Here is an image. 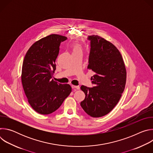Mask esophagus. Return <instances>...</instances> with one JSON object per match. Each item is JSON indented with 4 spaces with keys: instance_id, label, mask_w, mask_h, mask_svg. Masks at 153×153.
<instances>
[{
    "instance_id": "1",
    "label": "esophagus",
    "mask_w": 153,
    "mask_h": 153,
    "mask_svg": "<svg viewBox=\"0 0 153 153\" xmlns=\"http://www.w3.org/2000/svg\"><path fill=\"white\" fill-rule=\"evenodd\" d=\"M72 88L74 91H76L77 90H79L80 89V86H75V85H72L71 86Z\"/></svg>"
}]
</instances>
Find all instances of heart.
I'll return each mask as SVG.
<instances>
[{"mask_svg":"<svg viewBox=\"0 0 153 153\" xmlns=\"http://www.w3.org/2000/svg\"><path fill=\"white\" fill-rule=\"evenodd\" d=\"M72 51L73 54L82 52V47L80 45L78 44V43H76V44L73 45L72 47Z\"/></svg>","mask_w":153,"mask_h":153,"instance_id":"obj_1","label":"heart"}]
</instances>
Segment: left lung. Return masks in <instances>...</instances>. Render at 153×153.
I'll return each instance as SVG.
<instances>
[{"mask_svg": "<svg viewBox=\"0 0 153 153\" xmlns=\"http://www.w3.org/2000/svg\"><path fill=\"white\" fill-rule=\"evenodd\" d=\"M90 51L88 70L95 73L91 80L93 88L82 85L85 94L80 102L83 110L93 117H100L110 113L123 93L126 72L122 55L111 42L97 35L90 36Z\"/></svg>", "mask_w": 153, "mask_h": 153, "instance_id": "8db88e82", "label": "left lung"}]
</instances>
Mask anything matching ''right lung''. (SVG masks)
I'll return each mask as SVG.
<instances>
[{
  "mask_svg": "<svg viewBox=\"0 0 153 153\" xmlns=\"http://www.w3.org/2000/svg\"><path fill=\"white\" fill-rule=\"evenodd\" d=\"M67 37L51 34L36 42L25 56L21 79L28 102L41 114H49L61 106L71 92L68 84L52 79L60 43Z\"/></svg>",
  "mask_w": 153,
  "mask_h": 153,
  "instance_id": "1",
  "label": "right lung"
}]
</instances>
